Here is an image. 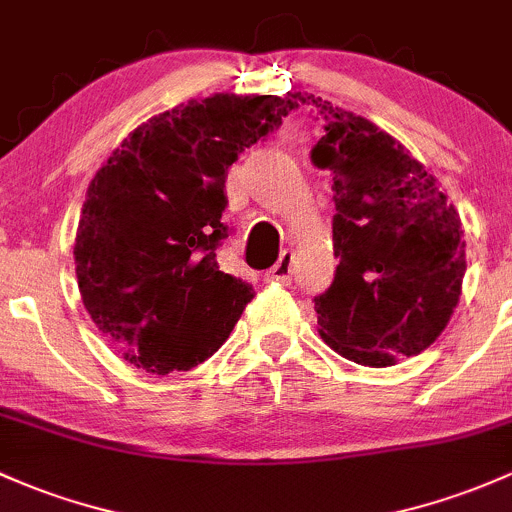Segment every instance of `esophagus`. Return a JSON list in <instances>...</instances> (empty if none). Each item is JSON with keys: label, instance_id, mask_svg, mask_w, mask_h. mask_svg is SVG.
<instances>
[{"label": "esophagus", "instance_id": "esophagus-1", "mask_svg": "<svg viewBox=\"0 0 512 512\" xmlns=\"http://www.w3.org/2000/svg\"><path fill=\"white\" fill-rule=\"evenodd\" d=\"M292 265H294V252L284 250L282 255H279L277 265L267 272V279H270V282H277V284H289L292 282Z\"/></svg>", "mask_w": 512, "mask_h": 512}]
</instances>
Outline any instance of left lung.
I'll list each match as a JSON object with an SVG mask.
<instances>
[{
  "mask_svg": "<svg viewBox=\"0 0 512 512\" xmlns=\"http://www.w3.org/2000/svg\"><path fill=\"white\" fill-rule=\"evenodd\" d=\"M324 137L311 161L333 176L336 277L314 297L321 338L343 358L387 368L427 351L461 297L466 242L437 179L365 117L309 93Z\"/></svg>",
  "mask_w": 512,
  "mask_h": 512,
  "instance_id": "obj_1",
  "label": "left lung"
}]
</instances>
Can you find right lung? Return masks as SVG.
Returning <instances> with one entry per match:
<instances>
[{"instance_id": "1", "label": "right lung", "mask_w": 512, "mask_h": 512, "mask_svg": "<svg viewBox=\"0 0 512 512\" xmlns=\"http://www.w3.org/2000/svg\"><path fill=\"white\" fill-rule=\"evenodd\" d=\"M294 107L292 93L188 100L134 129L90 181L75 277L93 324L127 363L191 370L238 324L255 292L215 260L228 238L225 179Z\"/></svg>"}]
</instances>
